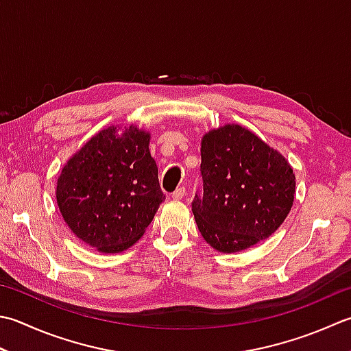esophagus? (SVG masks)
Wrapping results in <instances>:
<instances>
[{
  "label": "esophagus",
  "instance_id": "1",
  "mask_svg": "<svg viewBox=\"0 0 351 351\" xmlns=\"http://www.w3.org/2000/svg\"><path fill=\"white\" fill-rule=\"evenodd\" d=\"M184 196H185V187L178 189L175 193H171V199H173V201H181Z\"/></svg>",
  "mask_w": 351,
  "mask_h": 351
}]
</instances>
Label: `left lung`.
I'll list each match as a JSON object with an SVG mask.
<instances>
[{
	"mask_svg": "<svg viewBox=\"0 0 351 351\" xmlns=\"http://www.w3.org/2000/svg\"><path fill=\"white\" fill-rule=\"evenodd\" d=\"M204 195L191 204L213 250H248L276 232L289 215L295 175L289 161L250 129L228 123L201 141Z\"/></svg>",
	"mask_w": 351,
	"mask_h": 351,
	"instance_id": "8db88e82",
	"label": "left lung"
}]
</instances>
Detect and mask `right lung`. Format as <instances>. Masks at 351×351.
I'll return each instance as SVG.
<instances>
[{"mask_svg":"<svg viewBox=\"0 0 351 351\" xmlns=\"http://www.w3.org/2000/svg\"><path fill=\"white\" fill-rule=\"evenodd\" d=\"M150 132L109 126L91 136L62 169L56 201L77 239L103 254L130 248L164 202Z\"/></svg>","mask_w":351,"mask_h":351,"instance_id":"add662e5","label":"right lung"}]
</instances>
